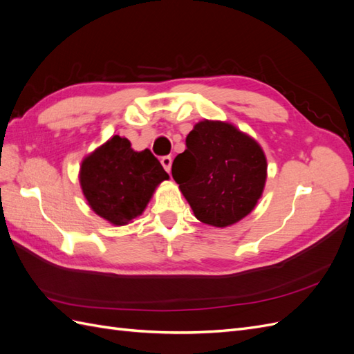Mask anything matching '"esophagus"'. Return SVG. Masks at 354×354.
I'll use <instances>...</instances> for the list:
<instances>
[{
	"label": "esophagus",
	"mask_w": 354,
	"mask_h": 354,
	"mask_svg": "<svg viewBox=\"0 0 354 354\" xmlns=\"http://www.w3.org/2000/svg\"><path fill=\"white\" fill-rule=\"evenodd\" d=\"M160 164H162V167L165 168L167 173H169L171 164H173V159H171V156H162V158H160Z\"/></svg>",
	"instance_id": "34e87169"
}]
</instances>
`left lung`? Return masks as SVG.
<instances>
[{
  "label": "left lung",
  "mask_w": 354,
  "mask_h": 354,
  "mask_svg": "<svg viewBox=\"0 0 354 354\" xmlns=\"http://www.w3.org/2000/svg\"><path fill=\"white\" fill-rule=\"evenodd\" d=\"M176 156L173 178L195 217L227 227L255 208L267 178V159L259 142L230 122L203 120Z\"/></svg>",
  "instance_id": "8db88e82"
}]
</instances>
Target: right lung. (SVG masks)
Returning <instances> with one entry per match:
<instances>
[{
  "mask_svg": "<svg viewBox=\"0 0 354 354\" xmlns=\"http://www.w3.org/2000/svg\"><path fill=\"white\" fill-rule=\"evenodd\" d=\"M168 178L149 149L136 152L121 136H112L88 153L80 168V185L90 208L113 226L142 216L155 189Z\"/></svg>",
  "mask_w": 354,
  "mask_h": 354,
  "instance_id": "1",
  "label": "right lung"
}]
</instances>
